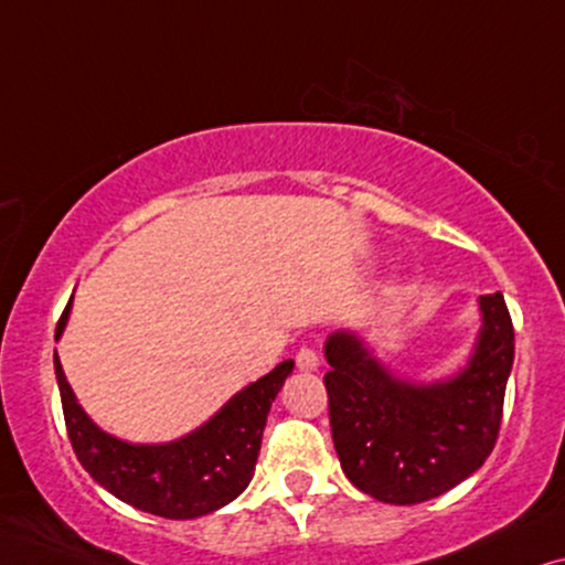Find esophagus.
<instances>
[{
  "label": "esophagus",
  "mask_w": 565,
  "mask_h": 565,
  "mask_svg": "<svg viewBox=\"0 0 565 565\" xmlns=\"http://www.w3.org/2000/svg\"><path fill=\"white\" fill-rule=\"evenodd\" d=\"M297 366L302 372H318L320 370V353L312 349V345H302L297 351Z\"/></svg>",
  "instance_id": "obj_1"
}]
</instances>
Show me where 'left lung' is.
Returning a JSON list of instances; mask_svg holds the SVG:
<instances>
[{
	"label": "left lung",
	"mask_w": 565,
	"mask_h": 565,
	"mask_svg": "<svg viewBox=\"0 0 565 565\" xmlns=\"http://www.w3.org/2000/svg\"><path fill=\"white\" fill-rule=\"evenodd\" d=\"M476 351L445 382L395 377L351 330L326 341L328 413L345 478L372 499L411 507L470 478L499 439L514 364V328L501 291L480 297Z\"/></svg>",
	"instance_id": "left-lung-1"
}]
</instances>
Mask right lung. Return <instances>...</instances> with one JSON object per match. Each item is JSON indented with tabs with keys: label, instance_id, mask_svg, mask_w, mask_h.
Returning a JSON list of instances; mask_svg holds the SVG:
<instances>
[{
	"label": "right lung",
	"instance_id": "right-lung-1",
	"mask_svg": "<svg viewBox=\"0 0 565 565\" xmlns=\"http://www.w3.org/2000/svg\"><path fill=\"white\" fill-rule=\"evenodd\" d=\"M70 310L72 299L58 318L56 341L64 333ZM54 370L66 431L82 468L134 509L164 519H195L227 507L250 483L270 403L295 370V361H281L266 377L230 397L204 426L168 445H129L105 434L82 411L56 353Z\"/></svg>",
	"mask_w": 565,
	"mask_h": 565
}]
</instances>
